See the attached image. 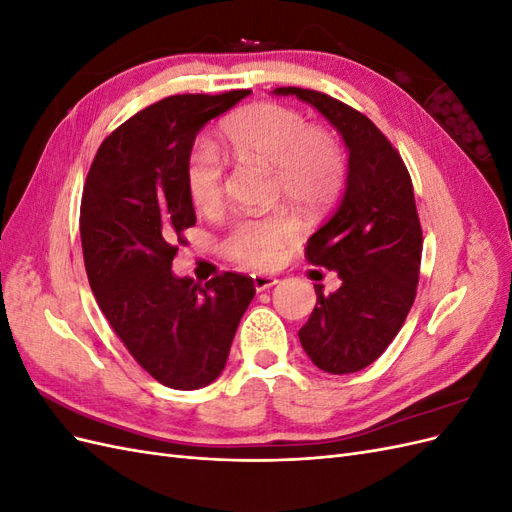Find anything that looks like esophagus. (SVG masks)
Masks as SVG:
<instances>
[{
  "mask_svg": "<svg viewBox=\"0 0 512 512\" xmlns=\"http://www.w3.org/2000/svg\"><path fill=\"white\" fill-rule=\"evenodd\" d=\"M252 282H254V288L260 292V290H267L271 286L277 284V280L273 275H260V273H254L252 275Z\"/></svg>",
  "mask_w": 512,
  "mask_h": 512,
  "instance_id": "1",
  "label": "esophagus"
}]
</instances>
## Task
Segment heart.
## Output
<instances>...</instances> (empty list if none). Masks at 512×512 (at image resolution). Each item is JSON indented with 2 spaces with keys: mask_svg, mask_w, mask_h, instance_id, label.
Returning <instances> with one entry per match:
<instances>
[{
  "mask_svg": "<svg viewBox=\"0 0 512 512\" xmlns=\"http://www.w3.org/2000/svg\"><path fill=\"white\" fill-rule=\"evenodd\" d=\"M224 147L241 162L273 170L275 196L301 209L331 205L344 183V156L329 132L312 128L294 108L258 102L230 115L220 128ZM185 190L198 211H218L224 200V166L209 145H194L185 160ZM301 237L286 211L243 218L230 228L222 250L252 269H271Z\"/></svg>",
  "mask_w": 512,
  "mask_h": 512,
  "instance_id": "1",
  "label": "heart"
}]
</instances>
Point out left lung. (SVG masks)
Listing matches in <instances>:
<instances>
[{
    "label": "left lung",
    "instance_id": "left-lung-1",
    "mask_svg": "<svg viewBox=\"0 0 512 512\" xmlns=\"http://www.w3.org/2000/svg\"><path fill=\"white\" fill-rule=\"evenodd\" d=\"M277 96L312 104L348 149L346 192L333 218L307 241L305 256L331 269L342 286L324 294L299 331L312 363L327 374H354L389 348L416 297L423 230L408 168L363 113L327 94L277 87Z\"/></svg>",
    "mask_w": 512,
    "mask_h": 512
}]
</instances>
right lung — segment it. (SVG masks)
Wrapping results in <instances>:
<instances>
[{"label":"right lung","instance_id":"1","mask_svg":"<svg viewBox=\"0 0 512 512\" xmlns=\"http://www.w3.org/2000/svg\"><path fill=\"white\" fill-rule=\"evenodd\" d=\"M250 89L170 96L104 138L83 188L81 243L94 297L117 337L151 378L177 391L222 374L252 277L226 271L205 286L170 267L196 224L185 160L196 134Z\"/></svg>","mask_w":512,"mask_h":512}]
</instances>
